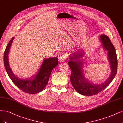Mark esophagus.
I'll return each instance as SVG.
<instances>
[{
  "label": "esophagus",
  "mask_w": 123,
  "mask_h": 123,
  "mask_svg": "<svg viewBox=\"0 0 123 123\" xmlns=\"http://www.w3.org/2000/svg\"><path fill=\"white\" fill-rule=\"evenodd\" d=\"M67 56L66 55H61L60 57V58H59V61H60V62H64L66 60H67Z\"/></svg>",
  "instance_id": "1"
}]
</instances>
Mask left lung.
<instances>
[{
  "label": "left lung",
  "instance_id": "left-lung-1",
  "mask_svg": "<svg viewBox=\"0 0 123 123\" xmlns=\"http://www.w3.org/2000/svg\"><path fill=\"white\" fill-rule=\"evenodd\" d=\"M100 37L104 49L108 51V57L111 68V73L106 81L98 85H95L86 81L82 72V63L80 61H78V60L73 61V60H78L82 56V53H74L73 56L70 58L71 61L68 62L72 70L70 76L71 82L75 90L82 95L92 96L98 94L108 86L117 74V59L115 48L107 36L102 35Z\"/></svg>",
  "mask_w": 123,
  "mask_h": 123
}]
</instances>
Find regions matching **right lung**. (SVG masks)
I'll return each instance as SVG.
<instances>
[{"label":"right lung","instance_id":"right-lung-1","mask_svg":"<svg viewBox=\"0 0 123 123\" xmlns=\"http://www.w3.org/2000/svg\"><path fill=\"white\" fill-rule=\"evenodd\" d=\"M14 37L10 41L4 53V65L8 75L15 85L21 90L29 94H35L41 92L47 86L49 78L54 68L57 66V57H52L44 60L37 75L33 79L23 80L17 78L12 72L8 64V54Z\"/></svg>","mask_w":123,"mask_h":123}]
</instances>
